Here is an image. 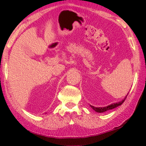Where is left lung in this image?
Segmentation results:
<instances>
[{"label": "left lung", "instance_id": "obj_1", "mask_svg": "<svg viewBox=\"0 0 146 146\" xmlns=\"http://www.w3.org/2000/svg\"><path fill=\"white\" fill-rule=\"evenodd\" d=\"M128 94H127L126 96L125 97V98L123 99V100H122V101L119 102H117V103L112 104L107 106H105V107H99V108H97V107H94V106H93L90 105V107H91V108H93V109L94 110L95 112H97V113H104V112L107 111V110L113 109V108H116V107L119 106H121L122 104L123 103V102H124L125 100V99H126V97L128 96Z\"/></svg>", "mask_w": 146, "mask_h": 146}]
</instances>
